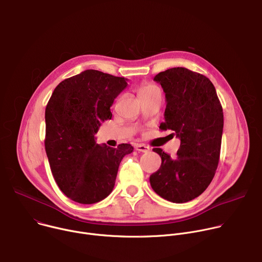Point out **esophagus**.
<instances>
[{
	"instance_id": "34e87169",
	"label": "esophagus",
	"mask_w": 262,
	"mask_h": 262,
	"mask_svg": "<svg viewBox=\"0 0 262 262\" xmlns=\"http://www.w3.org/2000/svg\"><path fill=\"white\" fill-rule=\"evenodd\" d=\"M135 148H136V150H138L140 152H148L149 150H150V148L144 144H136Z\"/></svg>"
}]
</instances>
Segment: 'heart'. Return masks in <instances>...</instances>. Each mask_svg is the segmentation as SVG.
Listing matches in <instances>:
<instances>
[{
  "label": "heart",
  "instance_id": "1",
  "mask_svg": "<svg viewBox=\"0 0 262 262\" xmlns=\"http://www.w3.org/2000/svg\"><path fill=\"white\" fill-rule=\"evenodd\" d=\"M139 96L141 95H145V94H149V93H154V92H160L159 88L154 85V84H150V83H145L143 85L140 86L139 90Z\"/></svg>",
  "mask_w": 262,
  "mask_h": 262
}]
</instances>
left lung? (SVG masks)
<instances>
[{"instance_id":"1","label":"left lung","mask_w":262,"mask_h":262,"mask_svg":"<svg viewBox=\"0 0 262 262\" xmlns=\"http://www.w3.org/2000/svg\"><path fill=\"white\" fill-rule=\"evenodd\" d=\"M166 94L165 122L160 129L174 130L180 139L176 159L163 151L162 165L149 177L162 198L184 203L200 196L211 182L219 165L224 115L212 83L203 74L184 67L158 73L154 79Z\"/></svg>"}]
</instances>
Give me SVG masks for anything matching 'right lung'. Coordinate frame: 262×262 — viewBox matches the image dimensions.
<instances>
[{"mask_svg":"<svg viewBox=\"0 0 262 262\" xmlns=\"http://www.w3.org/2000/svg\"><path fill=\"white\" fill-rule=\"evenodd\" d=\"M127 86L124 78L94 69L62 81L46 107L45 146L53 176L72 201L93 204L113 191L118 168L130 144L99 145L95 134L111 119L110 106Z\"/></svg>","mask_w":262,"mask_h":262,"instance_id":"obj_1","label":"right lung"}]
</instances>
